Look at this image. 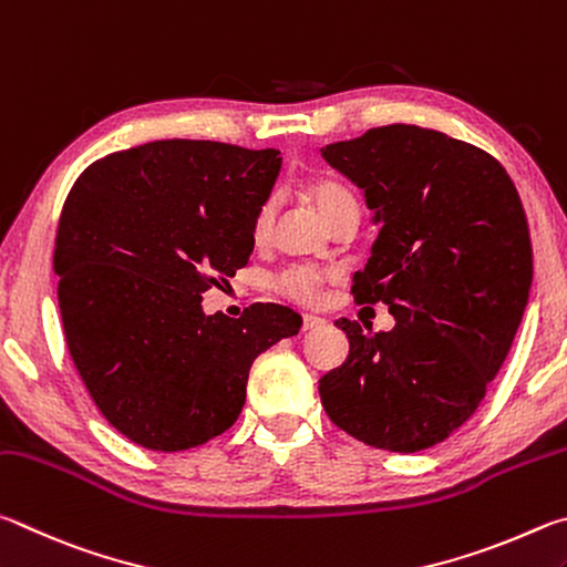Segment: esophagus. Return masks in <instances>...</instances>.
<instances>
[{
    "mask_svg": "<svg viewBox=\"0 0 567 567\" xmlns=\"http://www.w3.org/2000/svg\"><path fill=\"white\" fill-rule=\"evenodd\" d=\"M326 321L323 319H319V316H311V313H306L303 316V326H301V329L303 331H313V329H319V326H323Z\"/></svg>",
    "mask_w": 567,
    "mask_h": 567,
    "instance_id": "34e87169",
    "label": "esophagus"
}]
</instances>
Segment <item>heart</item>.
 Listing matches in <instances>:
<instances>
[{
  "label": "heart",
  "instance_id": "b5f03b06",
  "mask_svg": "<svg viewBox=\"0 0 567 567\" xmlns=\"http://www.w3.org/2000/svg\"><path fill=\"white\" fill-rule=\"evenodd\" d=\"M306 194L311 196L316 208H319L331 224L346 212H359V204H355V196L351 188L341 182H336L331 176L311 178V182L306 184ZM271 221H274V204L264 202L256 208L251 218V238L256 244H264L268 234H271ZM326 281H329V274L321 271V268L309 266V264H289L274 276L271 286L278 296H284V299H289L299 306H316L321 301Z\"/></svg>",
  "mask_w": 567,
  "mask_h": 567
}]
</instances>
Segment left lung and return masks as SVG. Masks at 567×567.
<instances>
[{
  "label": "left lung",
  "instance_id": "8db88e82",
  "mask_svg": "<svg viewBox=\"0 0 567 567\" xmlns=\"http://www.w3.org/2000/svg\"><path fill=\"white\" fill-rule=\"evenodd\" d=\"M383 224L355 274V303H385L393 331L341 319L349 359L321 403L355 441L419 453L478 411L523 321L533 281L525 208L498 158L415 124L323 148Z\"/></svg>",
  "mask_w": 567,
  "mask_h": 567
}]
</instances>
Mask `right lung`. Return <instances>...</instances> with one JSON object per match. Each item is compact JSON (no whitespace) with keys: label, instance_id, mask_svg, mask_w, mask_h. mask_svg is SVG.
I'll return each mask as SVG.
<instances>
[{"label":"right lung","instance_id":"obj_1","mask_svg":"<svg viewBox=\"0 0 567 567\" xmlns=\"http://www.w3.org/2000/svg\"><path fill=\"white\" fill-rule=\"evenodd\" d=\"M278 168L276 148L164 138L99 158L66 196L54 241L66 349L96 409L142 449L231 429L256 355L301 329L278 303L241 319L202 309L251 256Z\"/></svg>","mask_w":567,"mask_h":567}]
</instances>
